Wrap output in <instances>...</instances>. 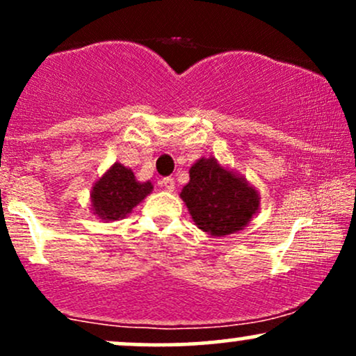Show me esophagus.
Returning <instances> with one entry per match:
<instances>
[{
  "instance_id": "34e87169",
  "label": "esophagus",
  "mask_w": 356,
  "mask_h": 356,
  "mask_svg": "<svg viewBox=\"0 0 356 356\" xmlns=\"http://www.w3.org/2000/svg\"><path fill=\"white\" fill-rule=\"evenodd\" d=\"M161 186L164 187L165 191H169V192H172V191L175 189V182H174V179H172V177H165V179H162V181H161Z\"/></svg>"
}]
</instances>
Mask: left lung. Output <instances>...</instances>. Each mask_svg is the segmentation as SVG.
Instances as JSON below:
<instances>
[{"label":"left lung","mask_w":356,"mask_h":356,"mask_svg":"<svg viewBox=\"0 0 356 356\" xmlns=\"http://www.w3.org/2000/svg\"><path fill=\"white\" fill-rule=\"evenodd\" d=\"M181 199L192 220L211 238H226L243 231L259 211V192L243 174L201 157L189 169V182Z\"/></svg>","instance_id":"left-lung-1"}]
</instances>
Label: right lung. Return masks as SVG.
I'll return each instance as SVG.
<instances>
[{"instance_id":"add662e5","label":"right lung","mask_w":356,"mask_h":356,"mask_svg":"<svg viewBox=\"0 0 356 356\" xmlns=\"http://www.w3.org/2000/svg\"><path fill=\"white\" fill-rule=\"evenodd\" d=\"M152 191V182L137 181L132 169L115 162L93 182L90 209L104 222H113L127 218Z\"/></svg>"}]
</instances>
